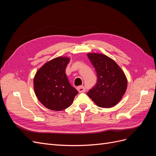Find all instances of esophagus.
Returning a JSON list of instances; mask_svg holds the SVG:
<instances>
[{"label": "esophagus", "mask_w": 156, "mask_h": 156, "mask_svg": "<svg viewBox=\"0 0 156 156\" xmlns=\"http://www.w3.org/2000/svg\"><path fill=\"white\" fill-rule=\"evenodd\" d=\"M77 90L79 91V92H84L86 91V88L85 87H84V86H79V87H77Z\"/></svg>", "instance_id": "obj_1"}]
</instances>
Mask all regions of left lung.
Returning <instances> with one entry per match:
<instances>
[{
	"label": "left lung",
	"instance_id": "1",
	"mask_svg": "<svg viewBox=\"0 0 156 156\" xmlns=\"http://www.w3.org/2000/svg\"><path fill=\"white\" fill-rule=\"evenodd\" d=\"M97 73V83L87 92L96 105L109 108L116 105L125 94L127 81L120 67L108 56L99 53L87 54Z\"/></svg>",
	"mask_w": 156,
	"mask_h": 156
}]
</instances>
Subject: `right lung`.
I'll return each instance as SVG.
<instances>
[{"label": "right lung", "instance_id": "add662e5", "mask_svg": "<svg viewBox=\"0 0 156 156\" xmlns=\"http://www.w3.org/2000/svg\"><path fill=\"white\" fill-rule=\"evenodd\" d=\"M69 58L59 56L46 62L34 78V89L38 100L52 111L69 107L78 91L71 85L66 75Z\"/></svg>", "mask_w": 156, "mask_h": 156}]
</instances>
